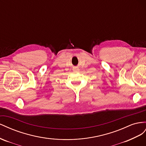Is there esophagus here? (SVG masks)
<instances>
[{
  "instance_id": "34e87169",
  "label": "esophagus",
  "mask_w": 146,
  "mask_h": 146,
  "mask_svg": "<svg viewBox=\"0 0 146 146\" xmlns=\"http://www.w3.org/2000/svg\"><path fill=\"white\" fill-rule=\"evenodd\" d=\"M74 70H75V71H78V70H79V69H78V68H77V69L76 68V69H74Z\"/></svg>"
}]
</instances>
